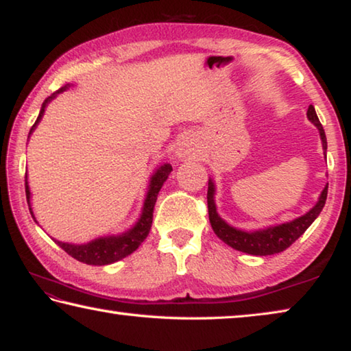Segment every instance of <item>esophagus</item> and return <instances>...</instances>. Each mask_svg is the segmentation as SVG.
<instances>
[{"label": "esophagus", "instance_id": "1", "mask_svg": "<svg viewBox=\"0 0 351 351\" xmlns=\"http://www.w3.org/2000/svg\"><path fill=\"white\" fill-rule=\"evenodd\" d=\"M176 153H178V156H180V158H186L190 154V147L186 145V144H182L180 148H178Z\"/></svg>", "mask_w": 351, "mask_h": 351}]
</instances>
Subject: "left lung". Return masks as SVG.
I'll use <instances>...</instances> for the list:
<instances>
[{"instance_id": "8db88e82", "label": "left lung", "mask_w": 351, "mask_h": 351, "mask_svg": "<svg viewBox=\"0 0 351 351\" xmlns=\"http://www.w3.org/2000/svg\"><path fill=\"white\" fill-rule=\"evenodd\" d=\"M306 117L314 127H317L320 141H322L324 153H325L326 136H325L322 123L319 122V117L313 105L308 106ZM215 192H217L215 182H213L212 178H209V189H207V209H209L210 226L218 239L224 241L228 246L234 247L240 252H246L251 255H272V254L283 252L285 249L293 245V243L299 239V237L304 234L308 228H310L314 219L319 217V213L322 212L325 206L326 193H328V184L324 187L317 203L302 217L291 219V221L266 226V228L255 229V230H243L239 228H234V226H230L229 223H226L224 219L218 215L217 204H215Z\"/></svg>"}]
</instances>
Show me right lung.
I'll return each instance as SVG.
<instances>
[{"label": "right lung", "instance_id": "right-lung-1", "mask_svg": "<svg viewBox=\"0 0 351 351\" xmlns=\"http://www.w3.org/2000/svg\"><path fill=\"white\" fill-rule=\"evenodd\" d=\"M71 85L62 86L60 90L56 91L54 94H51L47 97L43 105H41L40 114L37 117V121L29 132L27 139L31 138V134L34 133V130L37 128L41 119H43V114L46 111V106L49 105L52 100H54L58 94H62L63 91L69 90ZM171 171V165L170 164H162L153 171V175L150 176V181H148V187H147V193H145V199L144 204H142V210L141 215L138 218L132 228L123 230L121 234L116 235H104V237H97L88 243H82V245H75V243H63L54 240L58 246H60L64 252H68L71 257H74L75 260L82 261V263L86 265H94V266H104V265H111L114 261H119L122 258H125L127 255L133 254L136 249L141 246V243L147 239L148 232L152 229V221H153V209L154 204H156L158 199V193L161 190L162 184L167 180L169 175ZM26 198H27V204H29V210H31V215L35 219L32 206H31V189H29V182H27V173H26ZM37 223V219H35Z\"/></svg>", "mask_w": 351, "mask_h": 351}]
</instances>
